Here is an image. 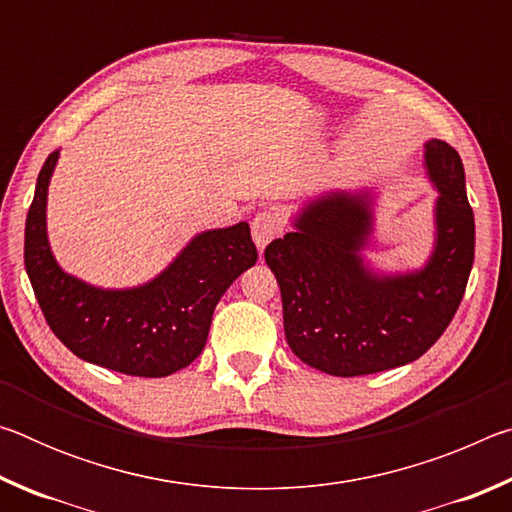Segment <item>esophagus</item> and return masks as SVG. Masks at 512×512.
<instances>
[{
  "label": "esophagus",
  "mask_w": 512,
  "mask_h": 512,
  "mask_svg": "<svg viewBox=\"0 0 512 512\" xmlns=\"http://www.w3.org/2000/svg\"><path fill=\"white\" fill-rule=\"evenodd\" d=\"M250 232H253V239L259 250H264L268 246V241H273L280 232V225H277V219L273 212H257L253 223H250Z\"/></svg>",
  "instance_id": "1"
}]
</instances>
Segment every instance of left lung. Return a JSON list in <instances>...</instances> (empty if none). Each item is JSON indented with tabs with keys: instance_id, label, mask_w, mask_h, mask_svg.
Segmentation results:
<instances>
[{
	"instance_id": "left-lung-1",
	"label": "left lung",
	"mask_w": 512,
	"mask_h": 512,
	"mask_svg": "<svg viewBox=\"0 0 512 512\" xmlns=\"http://www.w3.org/2000/svg\"><path fill=\"white\" fill-rule=\"evenodd\" d=\"M424 149L440 198L436 248L422 271L377 277L363 268L359 250L370 235V207L363 196L339 192L311 201L296 232L266 246L287 343L311 368L357 377L404 366L452 323L474 262V212L461 155L443 140Z\"/></svg>"
}]
</instances>
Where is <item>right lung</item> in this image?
<instances>
[{"label": "right lung", "mask_w": 512, "mask_h": 512, "mask_svg": "<svg viewBox=\"0 0 512 512\" xmlns=\"http://www.w3.org/2000/svg\"><path fill=\"white\" fill-rule=\"evenodd\" d=\"M58 151L45 160L24 228V266L36 300L76 357L133 377H167L203 352L216 302L257 262L248 223L198 235L153 282L94 289L60 271L49 250L45 207Z\"/></svg>", "instance_id": "right-lung-1"}]
</instances>
